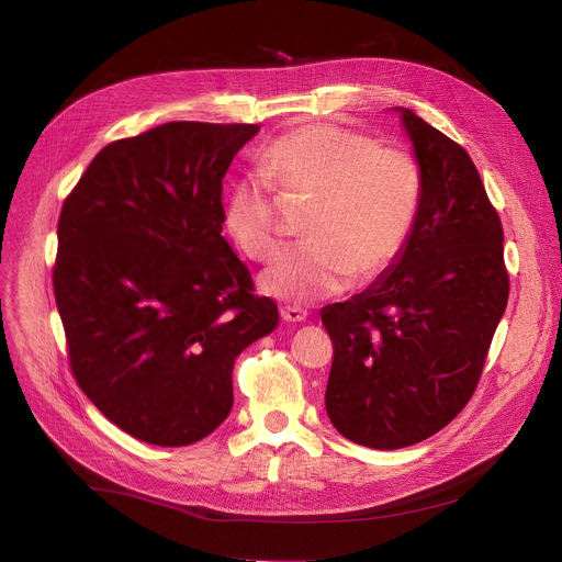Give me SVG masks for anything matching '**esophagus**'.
I'll return each instance as SVG.
<instances>
[{"instance_id": "34e87169", "label": "esophagus", "mask_w": 562, "mask_h": 562, "mask_svg": "<svg viewBox=\"0 0 562 562\" xmlns=\"http://www.w3.org/2000/svg\"><path fill=\"white\" fill-rule=\"evenodd\" d=\"M280 316L286 323H303L307 318V312L303 307H296V305H284L280 310Z\"/></svg>"}]
</instances>
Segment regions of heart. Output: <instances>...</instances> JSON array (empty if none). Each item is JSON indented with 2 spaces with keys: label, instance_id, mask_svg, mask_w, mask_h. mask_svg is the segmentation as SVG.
Here are the masks:
<instances>
[{
  "label": "heart",
  "instance_id": "obj_1",
  "mask_svg": "<svg viewBox=\"0 0 562 562\" xmlns=\"http://www.w3.org/2000/svg\"><path fill=\"white\" fill-rule=\"evenodd\" d=\"M261 170L291 198L314 200L310 244L280 255L261 273L269 296L293 305L330 299L350 280L371 282L405 250L422 206V170L403 147L362 132L305 125L269 145ZM225 227L250 259L280 248L278 200L263 175H246L225 200Z\"/></svg>",
  "mask_w": 562,
  "mask_h": 562
}]
</instances>
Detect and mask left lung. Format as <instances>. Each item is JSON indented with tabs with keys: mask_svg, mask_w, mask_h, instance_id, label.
Wrapping results in <instances>:
<instances>
[{
	"mask_svg": "<svg viewBox=\"0 0 562 562\" xmlns=\"http://www.w3.org/2000/svg\"><path fill=\"white\" fill-rule=\"evenodd\" d=\"M422 170V206L390 269L321 321L335 360L333 426L371 449H403L456 419L474 394L508 305L504 229L462 147L394 106Z\"/></svg>",
	"mask_w": 562,
	"mask_h": 562,
	"instance_id": "8db88e82",
	"label": "left lung"
}]
</instances>
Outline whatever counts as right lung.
<instances>
[{"label": "right lung", "instance_id": "add662e5", "mask_svg": "<svg viewBox=\"0 0 562 562\" xmlns=\"http://www.w3.org/2000/svg\"><path fill=\"white\" fill-rule=\"evenodd\" d=\"M259 125L109 143L58 218L54 296L81 392L132 437L187 447L229 415L232 367L278 328L225 241L223 177Z\"/></svg>", "mask_w": 562, "mask_h": 562}]
</instances>
